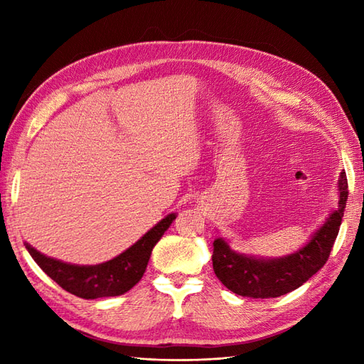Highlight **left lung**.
I'll use <instances>...</instances> for the list:
<instances>
[{
	"mask_svg": "<svg viewBox=\"0 0 364 364\" xmlns=\"http://www.w3.org/2000/svg\"><path fill=\"white\" fill-rule=\"evenodd\" d=\"M347 178L343 170L338 178V208L314 231L299 250L278 258H262L237 253L223 237L214 239L213 269L222 284L242 297L269 299L288 294L326 264L335 244L347 203Z\"/></svg>",
	"mask_w": 364,
	"mask_h": 364,
	"instance_id": "1",
	"label": "left lung"
}]
</instances>
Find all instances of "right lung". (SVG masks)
<instances>
[{"label": "right lung", "instance_id": "right-lung-1", "mask_svg": "<svg viewBox=\"0 0 364 364\" xmlns=\"http://www.w3.org/2000/svg\"><path fill=\"white\" fill-rule=\"evenodd\" d=\"M175 219L176 213L167 214L129 249L102 264H70V262L46 257L28 242H25V247L38 267L67 292L87 300L115 297L125 294L141 282L151 257L153 247L158 244Z\"/></svg>", "mask_w": 364, "mask_h": 364}]
</instances>
